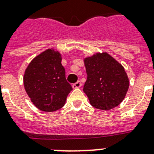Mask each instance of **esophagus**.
Instances as JSON below:
<instances>
[{
    "mask_svg": "<svg viewBox=\"0 0 154 154\" xmlns=\"http://www.w3.org/2000/svg\"><path fill=\"white\" fill-rule=\"evenodd\" d=\"M81 86H82V82H80V81H78V82L72 85V88H73V89H78V88H80Z\"/></svg>",
    "mask_w": 154,
    "mask_h": 154,
    "instance_id": "esophagus-1",
    "label": "esophagus"
}]
</instances>
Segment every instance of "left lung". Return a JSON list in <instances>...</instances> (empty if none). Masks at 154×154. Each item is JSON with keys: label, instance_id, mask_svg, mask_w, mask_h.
<instances>
[{"label": "left lung", "instance_id": "1", "mask_svg": "<svg viewBox=\"0 0 154 154\" xmlns=\"http://www.w3.org/2000/svg\"><path fill=\"white\" fill-rule=\"evenodd\" d=\"M84 63L87 80L83 91L92 106L101 110L117 107L124 100L129 86L122 64L105 52L85 57Z\"/></svg>", "mask_w": 154, "mask_h": 154}]
</instances>
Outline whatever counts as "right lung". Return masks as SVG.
<instances>
[{
	"label": "right lung",
	"mask_w": 154,
	"mask_h": 154,
	"mask_svg": "<svg viewBox=\"0 0 154 154\" xmlns=\"http://www.w3.org/2000/svg\"><path fill=\"white\" fill-rule=\"evenodd\" d=\"M24 86L32 104L44 112L60 109L72 88L65 78L61 55L48 49L31 60L23 77Z\"/></svg>",
	"instance_id": "1"
}]
</instances>
